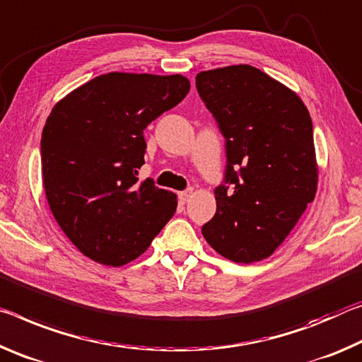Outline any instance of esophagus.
I'll return each mask as SVG.
<instances>
[{
	"label": "esophagus",
	"mask_w": 362,
	"mask_h": 362,
	"mask_svg": "<svg viewBox=\"0 0 362 362\" xmlns=\"http://www.w3.org/2000/svg\"><path fill=\"white\" fill-rule=\"evenodd\" d=\"M191 191H181V192H177V197H180V202L181 204H186L187 200H189V197H191Z\"/></svg>",
	"instance_id": "1"
}]
</instances>
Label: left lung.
Returning <instances> with one entry per match:
<instances>
[{
  "instance_id": "1",
  "label": "left lung",
  "mask_w": 362,
  "mask_h": 362,
  "mask_svg": "<svg viewBox=\"0 0 362 362\" xmlns=\"http://www.w3.org/2000/svg\"><path fill=\"white\" fill-rule=\"evenodd\" d=\"M195 86L226 139L228 158L224 185L215 189L216 213L202 234L230 262H259L315 200L310 112L297 93L247 64L200 72Z\"/></svg>"
}]
</instances>
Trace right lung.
I'll use <instances>...</instances> for the list:
<instances>
[{
  "instance_id": "obj_1",
  "label": "right lung",
  "mask_w": 362,
  "mask_h": 362,
  "mask_svg": "<svg viewBox=\"0 0 362 362\" xmlns=\"http://www.w3.org/2000/svg\"><path fill=\"white\" fill-rule=\"evenodd\" d=\"M182 75L110 72L52 107L41 133L47 204L70 242L105 266L147 250L177 206L176 194L138 182L144 129L186 98Z\"/></svg>"
}]
</instances>
